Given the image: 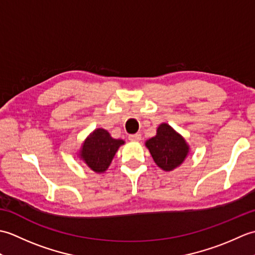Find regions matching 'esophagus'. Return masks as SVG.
<instances>
[{"instance_id":"1","label":"esophagus","mask_w":255,"mask_h":255,"mask_svg":"<svg viewBox=\"0 0 255 255\" xmlns=\"http://www.w3.org/2000/svg\"><path fill=\"white\" fill-rule=\"evenodd\" d=\"M129 140H130V141H132V142H138V141H140V140H141V134H140V133L130 134V136H129Z\"/></svg>"}]
</instances>
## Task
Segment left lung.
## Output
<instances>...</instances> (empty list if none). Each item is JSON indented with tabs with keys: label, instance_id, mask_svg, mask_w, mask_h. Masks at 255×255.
I'll use <instances>...</instances> for the list:
<instances>
[{
	"label": "left lung",
	"instance_id": "1",
	"mask_svg": "<svg viewBox=\"0 0 255 255\" xmlns=\"http://www.w3.org/2000/svg\"><path fill=\"white\" fill-rule=\"evenodd\" d=\"M144 143L155 164L165 172L175 170L189 153L186 140L166 123L160 124L155 136Z\"/></svg>",
	"mask_w": 255,
	"mask_h": 255
}]
</instances>
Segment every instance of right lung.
<instances>
[{
	"label": "right lung",
	"instance_id": "right-lung-1",
	"mask_svg": "<svg viewBox=\"0 0 255 255\" xmlns=\"http://www.w3.org/2000/svg\"><path fill=\"white\" fill-rule=\"evenodd\" d=\"M125 140L115 139L104 128H96L83 141L78 156L92 171L104 173Z\"/></svg>",
	"mask_w": 255,
	"mask_h": 255
}]
</instances>
